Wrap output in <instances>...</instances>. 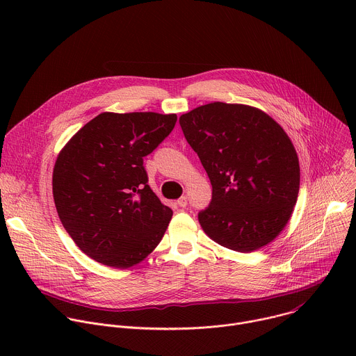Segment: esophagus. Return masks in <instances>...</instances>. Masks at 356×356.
Segmentation results:
<instances>
[{
    "mask_svg": "<svg viewBox=\"0 0 356 356\" xmlns=\"http://www.w3.org/2000/svg\"><path fill=\"white\" fill-rule=\"evenodd\" d=\"M177 206H179V207H183V209L187 206V197H186V195H183V197H180V198L177 200Z\"/></svg>",
    "mask_w": 356,
    "mask_h": 356,
    "instance_id": "esophagus-1",
    "label": "esophagus"
}]
</instances>
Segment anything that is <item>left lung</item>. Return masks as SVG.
I'll return each mask as SVG.
<instances>
[{"label":"left lung","mask_w":356,"mask_h":356,"mask_svg":"<svg viewBox=\"0 0 356 356\" xmlns=\"http://www.w3.org/2000/svg\"><path fill=\"white\" fill-rule=\"evenodd\" d=\"M179 122L213 186L211 202L198 213L204 232L236 252L275 239L300 187L298 158L283 128L258 108L220 101L183 114Z\"/></svg>","instance_id":"left-lung-1"}]
</instances>
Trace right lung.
Instances as JSON below:
<instances>
[{"label":"right lung","instance_id":"right-lung-1","mask_svg":"<svg viewBox=\"0 0 356 356\" xmlns=\"http://www.w3.org/2000/svg\"><path fill=\"white\" fill-rule=\"evenodd\" d=\"M176 121V114L103 113L62 149L54 169L55 206L91 259L127 269L162 241L173 211L150 190L143 158Z\"/></svg>","mask_w":356,"mask_h":356}]
</instances>
